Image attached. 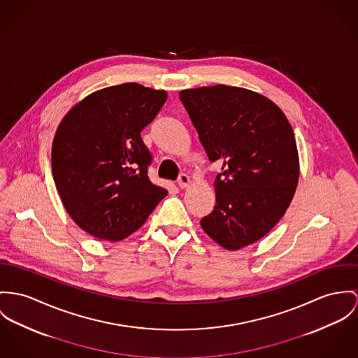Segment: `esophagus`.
<instances>
[{
    "label": "esophagus",
    "instance_id": "obj_1",
    "mask_svg": "<svg viewBox=\"0 0 358 358\" xmlns=\"http://www.w3.org/2000/svg\"><path fill=\"white\" fill-rule=\"evenodd\" d=\"M177 182H178V187H180L181 189L187 188V187L189 185V182H191V180H189V176H188V174H185V173H181V174L178 176V180H177Z\"/></svg>",
    "mask_w": 358,
    "mask_h": 358
}]
</instances>
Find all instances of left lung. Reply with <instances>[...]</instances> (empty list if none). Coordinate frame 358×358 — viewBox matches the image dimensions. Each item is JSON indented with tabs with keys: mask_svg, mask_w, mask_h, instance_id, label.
<instances>
[{
	"mask_svg": "<svg viewBox=\"0 0 358 358\" xmlns=\"http://www.w3.org/2000/svg\"><path fill=\"white\" fill-rule=\"evenodd\" d=\"M180 99L208 159L222 165L217 204L201 227L230 250L253 244L285 215L299 182L287 118L266 96L224 84L184 90Z\"/></svg>",
	"mask_w": 358,
	"mask_h": 358,
	"instance_id": "1",
	"label": "left lung"
}]
</instances>
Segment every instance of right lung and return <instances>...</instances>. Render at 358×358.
<instances>
[{
    "mask_svg": "<svg viewBox=\"0 0 358 358\" xmlns=\"http://www.w3.org/2000/svg\"><path fill=\"white\" fill-rule=\"evenodd\" d=\"M166 98L162 90L124 83L92 92L61 121L52 150L55 187L88 234L124 240L167 194L148 178L152 155L141 138Z\"/></svg>",
    "mask_w": 358,
    "mask_h": 358,
    "instance_id": "1",
    "label": "right lung"
}]
</instances>
